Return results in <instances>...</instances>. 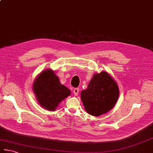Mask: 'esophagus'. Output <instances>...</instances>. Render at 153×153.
<instances>
[{
    "label": "esophagus",
    "instance_id": "34e87169",
    "mask_svg": "<svg viewBox=\"0 0 153 153\" xmlns=\"http://www.w3.org/2000/svg\"><path fill=\"white\" fill-rule=\"evenodd\" d=\"M79 88H75L74 89V94L76 95V96H77V94H78V93H79Z\"/></svg>",
    "mask_w": 153,
    "mask_h": 153
}]
</instances>
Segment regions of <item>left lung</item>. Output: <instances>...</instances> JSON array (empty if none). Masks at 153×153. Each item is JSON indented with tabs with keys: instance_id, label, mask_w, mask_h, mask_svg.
Listing matches in <instances>:
<instances>
[{
	"instance_id": "8db88e82",
	"label": "left lung",
	"mask_w": 153,
	"mask_h": 153,
	"mask_svg": "<svg viewBox=\"0 0 153 153\" xmlns=\"http://www.w3.org/2000/svg\"><path fill=\"white\" fill-rule=\"evenodd\" d=\"M119 95V87L106 71L94 74L88 88L81 92V100L89 115L100 116L113 109Z\"/></svg>"
}]
</instances>
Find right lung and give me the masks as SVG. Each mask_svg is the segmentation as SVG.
<instances>
[{"mask_svg": "<svg viewBox=\"0 0 153 153\" xmlns=\"http://www.w3.org/2000/svg\"><path fill=\"white\" fill-rule=\"evenodd\" d=\"M32 89L40 105L50 111H54L59 103L71 94L70 89L59 83L58 77L50 69L38 75Z\"/></svg>", "mask_w": 153, "mask_h": 153, "instance_id": "obj_1", "label": "right lung"}]
</instances>
